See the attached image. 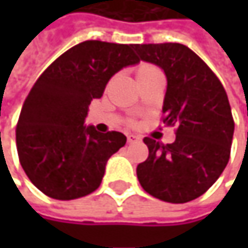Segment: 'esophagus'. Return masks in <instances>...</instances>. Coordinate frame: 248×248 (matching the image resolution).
<instances>
[{"label":"esophagus","instance_id":"34e87169","mask_svg":"<svg viewBox=\"0 0 248 248\" xmlns=\"http://www.w3.org/2000/svg\"><path fill=\"white\" fill-rule=\"evenodd\" d=\"M140 138L139 136H136V135H133V133H129L127 135V142L130 143V142H136V140H139Z\"/></svg>","mask_w":248,"mask_h":248}]
</instances>
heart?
Listing matches in <instances>:
<instances>
[{"label":"heart","mask_w":248,"mask_h":248,"mask_svg":"<svg viewBox=\"0 0 248 248\" xmlns=\"http://www.w3.org/2000/svg\"><path fill=\"white\" fill-rule=\"evenodd\" d=\"M154 69H156V67H154V66H151V64H140V66L136 69V76L148 73V72H151V70H154Z\"/></svg>","instance_id":"1"}]
</instances>
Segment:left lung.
<instances>
[{
  "label": "left lung",
  "instance_id": "obj_1",
  "mask_svg": "<svg viewBox=\"0 0 248 248\" xmlns=\"http://www.w3.org/2000/svg\"><path fill=\"white\" fill-rule=\"evenodd\" d=\"M133 48L139 60L165 72L164 124L176 126L172 143L143 139L149 155L136 168L138 179L161 201H192L208 191L230 159L234 119L227 93L204 60L184 44H135Z\"/></svg>",
  "mask_w": 248,
  "mask_h": 248
}]
</instances>
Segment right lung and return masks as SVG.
<instances>
[{
  "label": "right lung",
  "instance_id": "obj_1",
  "mask_svg": "<svg viewBox=\"0 0 248 248\" xmlns=\"http://www.w3.org/2000/svg\"><path fill=\"white\" fill-rule=\"evenodd\" d=\"M135 44L87 40L56 59L37 78L16 129L20 164L47 197L70 201L96 191L108 159L126 143L121 132L84 126L89 105L110 77L139 63Z\"/></svg>",
  "mask_w": 248,
  "mask_h": 248
}]
</instances>
